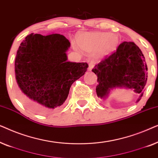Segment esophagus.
Here are the masks:
<instances>
[{
    "label": "esophagus",
    "instance_id": "1",
    "mask_svg": "<svg viewBox=\"0 0 158 158\" xmlns=\"http://www.w3.org/2000/svg\"><path fill=\"white\" fill-rule=\"evenodd\" d=\"M94 62L93 61L90 62L89 64H88V70L90 71L93 68H94Z\"/></svg>",
    "mask_w": 158,
    "mask_h": 158
}]
</instances>
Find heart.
<instances>
[{"mask_svg":"<svg viewBox=\"0 0 158 158\" xmlns=\"http://www.w3.org/2000/svg\"><path fill=\"white\" fill-rule=\"evenodd\" d=\"M118 43V36L106 32H86L78 37L79 47L74 44L77 50L95 54L97 57H105L115 50Z\"/></svg>","mask_w":158,"mask_h":158,"instance_id":"b5f03b06","label":"heart"}]
</instances>
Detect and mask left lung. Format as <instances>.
Listing matches in <instances>:
<instances>
[{"instance_id":"1","label":"left lung","mask_w":158,"mask_h":158,"mask_svg":"<svg viewBox=\"0 0 158 158\" xmlns=\"http://www.w3.org/2000/svg\"><path fill=\"white\" fill-rule=\"evenodd\" d=\"M98 78L97 96L104 98L115 88H126L143 95L148 81V66L140 49L133 42H124L115 52L95 65Z\"/></svg>"}]
</instances>
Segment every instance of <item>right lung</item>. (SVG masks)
Segmentation results:
<instances>
[{
	"instance_id": "right-lung-1",
	"label": "right lung",
	"mask_w": 158,
	"mask_h": 158,
	"mask_svg": "<svg viewBox=\"0 0 158 158\" xmlns=\"http://www.w3.org/2000/svg\"><path fill=\"white\" fill-rule=\"evenodd\" d=\"M70 43L59 34L32 33L21 43L15 60V74L22 101L41 113L59 108L70 88L87 70L86 62H68Z\"/></svg>"
}]
</instances>
